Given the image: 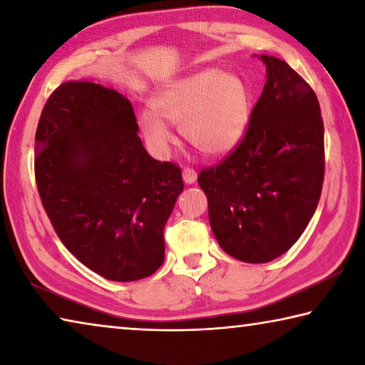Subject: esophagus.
<instances>
[{"instance_id": "obj_1", "label": "esophagus", "mask_w": 365, "mask_h": 365, "mask_svg": "<svg viewBox=\"0 0 365 365\" xmlns=\"http://www.w3.org/2000/svg\"><path fill=\"white\" fill-rule=\"evenodd\" d=\"M182 177H183V182H185V183L191 185V183H195V182H196L197 174H196V172H195L193 169L185 168V169H183V172H182Z\"/></svg>"}]
</instances>
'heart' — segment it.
<instances>
[{
    "instance_id": "1",
    "label": "heart",
    "mask_w": 365,
    "mask_h": 365,
    "mask_svg": "<svg viewBox=\"0 0 365 365\" xmlns=\"http://www.w3.org/2000/svg\"><path fill=\"white\" fill-rule=\"evenodd\" d=\"M141 110L138 125L154 150L174 141L168 120L180 125L183 137L206 156H224L243 138L250 122V96L243 82L220 69H205L174 80Z\"/></svg>"
}]
</instances>
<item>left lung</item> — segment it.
<instances>
[{
	"label": "left lung",
	"instance_id": "left-lung-1",
	"mask_svg": "<svg viewBox=\"0 0 365 365\" xmlns=\"http://www.w3.org/2000/svg\"><path fill=\"white\" fill-rule=\"evenodd\" d=\"M264 90L240 145L200 172L220 248L243 262H270L298 242L324 183V122L314 90L285 61L261 54Z\"/></svg>",
	"mask_w": 365,
	"mask_h": 365
}]
</instances>
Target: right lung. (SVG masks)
Listing matches in <instances>:
<instances>
[{
  "label": "right lung",
  "mask_w": 365,
  "mask_h": 365,
  "mask_svg": "<svg viewBox=\"0 0 365 365\" xmlns=\"http://www.w3.org/2000/svg\"><path fill=\"white\" fill-rule=\"evenodd\" d=\"M35 154L43 207L80 262L114 282L163 265L182 170L148 154L125 96L82 80L59 85L41 110Z\"/></svg>",
  "instance_id": "1"
}]
</instances>
